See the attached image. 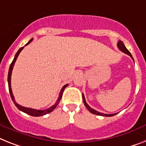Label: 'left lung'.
Masks as SVG:
<instances>
[{
  "instance_id": "left-lung-1",
  "label": "left lung",
  "mask_w": 146,
  "mask_h": 146,
  "mask_svg": "<svg viewBox=\"0 0 146 146\" xmlns=\"http://www.w3.org/2000/svg\"><path fill=\"white\" fill-rule=\"evenodd\" d=\"M117 46L118 48H119V49L120 50H121L122 52H124L125 54H127V55H129L130 56H131V58L133 59V57H132V55H131V54L130 53V51L128 50H127V48H126V47L125 46V44H124V43L121 42V41L119 40V42H118L117 44ZM83 102H84V105H85V107H86V108H87L89 110H90L92 113L93 114H96V115H102V116H106V117H109V116H113V115H116L117 113H113V114H105V113H100V112H98L97 110H96L92 109V108H91L90 107V106L88 105L87 103L86 102V100H85V97H84V95L83 94Z\"/></svg>"
}]
</instances>
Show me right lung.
Wrapping results in <instances>:
<instances>
[{"instance_id":"add662e5","label":"right lung","mask_w":146,"mask_h":146,"mask_svg":"<svg viewBox=\"0 0 146 146\" xmlns=\"http://www.w3.org/2000/svg\"><path fill=\"white\" fill-rule=\"evenodd\" d=\"M32 40H33V38H31V40L29 41L28 42L25 44V46H26V45H27L28 44H30ZM23 48H24V47L21 48L18 50V52H17L16 54L15 55V57H14V59H13V62H12V63L10 64V66H9V72H8V78H7V80H8V86H9V94H10L11 98H12V100H13V103L15 104V105L16 106V108H18L19 110H21V111L24 112V113L28 114V115H33V116H42V115H45V114L49 113H50V112H52L53 110H54L56 108V106L58 105V104L60 103V100H61V98H62V93H63V91H64L65 88H66V86H68V84H66L65 86H62V90H61V91H60V96H59V98H57V101H56V103L54 104V105L51 106V107H50V108H49L48 109L35 110V109H32V108H25V107H23V106L19 105V104H17L16 102L15 101L14 96H13V92H12V89H11V75H12V72H13V66H14V64H15V61H16L17 57H18V56H19V54H20V52H21V50H22Z\"/></svg>"}]
</instances>
